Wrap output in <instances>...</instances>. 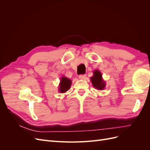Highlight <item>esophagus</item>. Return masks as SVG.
<instances>
[{
  "label": "esophagus",
  "mask_w": 150,
  "mask_h": 150,
  "mask_svg": "<svg viewBox=\"0 0 150 150\" xmlns=\"http://www.w3.org/2000/svg\"><path fill=\"white\" fill-rule=\"evenodd\" d=\"M86 78V74H81L79 76V78L81 79H84Z\"/></svg>",
  "instance_id": "esophagus-1"
}]
</instances>
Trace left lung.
Wrapping results in <instances>:
<instances>
[{
	"instance_id": "obj_1",
	"label": "left lung",
	"mask_w": 150,
	"mask_h": 150,
	"mask_svg": "<svg viewBox=\"0 0 150 150\" xmlns=\"http://www.w3.org/2000/svg\"><path fill=\"white\" fill-rule=\"evenodd\" d=\"M91 81L94 87L98 90H103L106 86V83L102 78V74L99 70H95L93 72V76Z\"/></svg>"
}]
</instances>
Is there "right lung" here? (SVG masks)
Instances as JSON below:
<instances>
[{
    "label": "right lung",
    "instance_id": "right-lung-1",
    "mask_svg": "<svg viewBox=\"0 0 150 150\" xmlns=\"http://www.w3.org/2000/svg\"><path fill=\"white\" fill-rule=\"evenodd\" d=\"M71 80L68 79L65 76H62L59 83V92L61 93H64L70 89L71 86Z\"/></svg>",
    "mask_w": 150,
    "mask_h": 150
}]
</instances>
